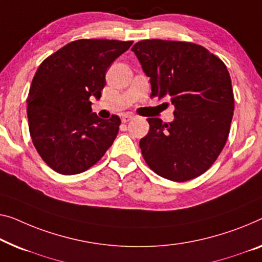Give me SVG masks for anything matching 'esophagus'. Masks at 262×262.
<instances>
[{"label":"esophagus","mask_w":262,"mask_h":262,"mask_svg":"<svg viewBox=\"0 0 262 262\" xmlns=\"http://www.w3.org/2000/svg\"><path fill=\"white\" fill-rule=\"evenodd\" d=\"M133 118H134V115L132 114H123L122 116H121V120H122V122H128V121H130Z\"/></svg>","instance_id":"obj_1"}]
</instances>
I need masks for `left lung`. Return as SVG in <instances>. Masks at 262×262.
Listing matches in <instances>:
<instances>
[{"mask_svg":"<svg viewBox=\"0 0 262 262\" xmlns=\"http://www.w3.org/2000/svg\"><path fill=\"white\" fill-rule=\"evenodd\" d=\"M150 77L151 96L169 97L174 121L147 119L149 132L140 140L148 167L175 182L200 177L228 139L234 111L232 81L226 64L200 45L142 40L133 46Z\"/></svg>","mask_w":262,"mask_h":262,"instance_id":"1","label":"left lung"}]
</instances>
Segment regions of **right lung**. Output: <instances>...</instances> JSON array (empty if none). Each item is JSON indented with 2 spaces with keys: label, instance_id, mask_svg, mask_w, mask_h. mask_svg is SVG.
I'll use <instances>...</instances> for the list:
<instances>
[{
  "label": "right lung",
  "instance_id": "add662e5",
  "mask_svg": "<svg viewBox=\"0 0 262 262\" xmlns=\"http://www.w3.org/2000/svg\"><path fill=\"white\" fill-rule=\"evenodd\" d=\"M133 41L82 38L42 62L31 82L27 115L29 133L42 160L56 173L74 175L100 161L119 133L121 120L92 113L106 72Z\"/></svg>",
  "mask_w": 262,
  "mask_h": 262
}]
</instances>
